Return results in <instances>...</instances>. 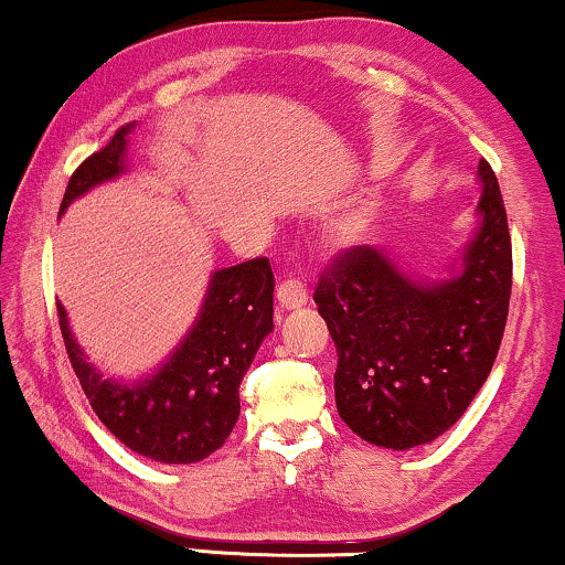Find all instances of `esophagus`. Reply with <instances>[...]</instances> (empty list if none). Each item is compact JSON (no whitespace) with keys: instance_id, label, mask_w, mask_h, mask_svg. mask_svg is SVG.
<instances>
[{"instance_id":"obj_1","label":"esophagus","mask_w":565,"mask_h":565,"mask_svg":"<svg viewBox=\"0 0 565 565\" xmlns=\"http://www.w3.org/2000/svg\"><path fill=\"white\" fill-rule=\"evenodd\" d=\"M275 296H277V303H280V308H300L308 300L306 285L292 275H288L280 285H277Z\"/></svg>"}]
</instances>
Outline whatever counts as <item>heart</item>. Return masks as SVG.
<instances>
[{
    "label": "heart",
    "instance_id": "heart-1",
    "mask_svg": "<svg viewBox=\"0 0 565 565\" xmlns=\"http://www.w3.org/2000/svg\"><path fill=\"white\" fill-rule=\"evenodd\" d=\"M339 236H342V238H352V236H358V228H342V231H339Z\"/></svg>",
    "mask_w": 565,
    "mask_h": 565
}]
</instances>
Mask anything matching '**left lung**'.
Returning <instances> with one entry per match:
<instances>
[{"label":"left lung","mask_w":565,"mask_h":565,"mask_svg":"<svg viewBox=\"0 0 565 565\" xmlns=\"http://www.w3.org/2000/svg\"><path fill=\"white\" fill-rule=\"evenodd\" d=\"M462 269L416 282L375 246L339 252L313 300L337 344V412L370 445L408 450L466 414L497 360L512 296V236L491 164Z\"/></svg>","instance_id":"8db88e82"}]
</instances>
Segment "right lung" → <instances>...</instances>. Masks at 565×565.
Segmentation results:
<instances>
[{
	"label": "right lung",
	"instance_id": "1",
	"mask_svg": "<svg viewBox=\"0 0 565 565\" xmlns=\"http://www.w3.org/2000/svg\"><path fill=\"white\" fill-rule=\"evenodd\" d=\"M136 122L115 130L107 146L76 167L58 215L84 192L126 169V143ZM275 277L267 257L218 269L207 285L195 327L167 365L136 385L105 381L68 329L58 327L66 354L99 422L122 445L159 462H198L226 443L238 419V385L273 323Z\"/></svg>",
	"mask_w": 565,
	"mask_h": 565
}]
</instances>
